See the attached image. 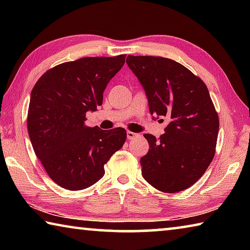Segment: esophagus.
Wrapping results in <instances>:
<instances>
[{
	"label": "esophagus",
	"instance_id": "1",
	"mask_svg": "<svg viewBox=\"0 0 250 250\" xmlns=\"http://www.w3.org/2000/svg\"><path fill=\"white\" fill-rule=\"evenodd\" d=\"M135 137H137V133L131 132V131H128V132H126V138H128L129 140H132V139H134Z\"/></svg>",
	"mask_w": 250,
	"mask_h": 250
}]
</instances>
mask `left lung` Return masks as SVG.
<instances>
[{"mask_svg":"<svg viewBox=\"0 0 250 250\" xmlns=\"http://www.w3.org/2000/svg\"><path fill=\"white\" fill-rule=\"evenodd\" d=\"M126 64L146 91L153 119H170L159 139L145 134L150 149L140 159L142 176L161 192L184 191L200 180L215 154L219 121L208 89L172 59L129 55Z\"/></svg>","mask_w":250,"mask_h":250,"instance_id":"left-lung-1","label":"left lung"}]
</instances>
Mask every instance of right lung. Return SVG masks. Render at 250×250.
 I'll return each instance as SVG.
<instances>
[{
  "label": "right lung",
  "mask_w": 250,
  "mask_h": 250,
  "mask_svg": "<svg viewBox=\"0 0 250 250\" xmlns=\"http://www.w3.org/2000/svg\"><path fill=\"white\" fill-rule=\"evenodd\" d=\"M125 55L84 57L49 69L31 92L27 129L34 152L50 179L70 191L97 183L104 164L121 149L124 128L84 125L86 113L103 104L104 91Z\"/></svg>",
  "instance_id": "right-lung-1"
}]
</instances>
